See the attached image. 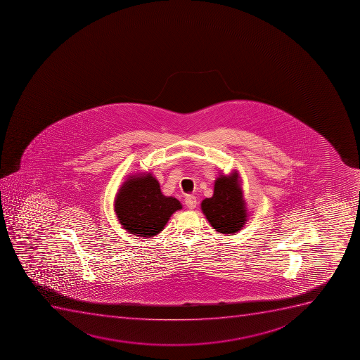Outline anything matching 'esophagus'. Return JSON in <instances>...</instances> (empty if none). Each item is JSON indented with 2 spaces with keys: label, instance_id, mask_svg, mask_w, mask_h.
I'll list each match as a JSON object with an SVG mask.
<instances>
[{
  "label": "esophagus",
  "instance_id": "1",
  "mask_svg": "<svg viewBox=\"0 0 360 360\" xmlns=\"http://www.w3.org/2000/svg\"><path fill=\"white\" fill-rule=\"evenodd\" d=\"M186 205L189 207V209H195L197 207V200L196 197L193 196V195H188L186 197Z\"/></svg>",
  "mask_w": 360,
  "mask_h": 360
}]
</instances>
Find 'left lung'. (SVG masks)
Returning <instances> with one entry per match:
<instances>
[{"label":"left lung","instance_id":"8db88e82","mask_svg":"<svg viewBox=\"0 0 360 360\" xmlns=\"http://www.w3.org/2000/svg\"><path fill=\"white\" fill-rule=\"evenodd\" d=\"M200 209L216 231L228 236L240 231L248 221L249 211L238 171L219 174L214 181V195L202 200Z\"/></svg>","mask_w":360,"mask_h":360}]
</instances>
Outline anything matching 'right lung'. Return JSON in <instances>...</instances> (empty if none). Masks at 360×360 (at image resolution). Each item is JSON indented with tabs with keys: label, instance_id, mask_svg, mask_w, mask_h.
Masks as SVG:
<instances>
[{
	"label": "right lung",
	"instance_id": "1",
	"mask_svg": "<svg viewBox=\"0 0 360 360\" xmlns=\"http://www.w3.org/2000/svg\"><path fill=\"white\" fill-rule=\"evenodd\" d=\"M114 207L125 231L151 238L163 231L171 216L182 209V204L174 197L164 196L151 172H139L125 178L115 197Z\"/></svg>",
	"mask_w": 360,
	"mask_h": 360
}]
</instances>
